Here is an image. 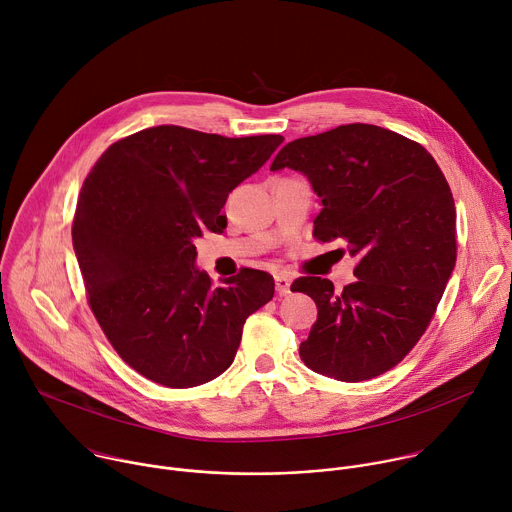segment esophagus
<instances>
[{
    "mask_svg": "<svg viewBox=\"0 0 512 512\" xmlns=\"http://www.w3.org/2000/svg\"><path fill=\"white\" fill-rule=\"evenodd\" d=\"M291 289V279L285 273H277L275 275V291L279 296H287Z\"/></svg>",
    "mask_w": 512,
    "mask_h": 512,
    "instance_id": "esophagus-1",
    "label": "esophagus"
}]
</instances>
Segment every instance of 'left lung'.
Returning <instances> with one entry per match:
<instances>
[{
  "label": "left lung",
  "mask_w": 512,
  "mask_h": 512,
  "mask_svg": "<svg viewBox=\"0 0 512 512\" xmlns=\"http://www.w3.org/2000/svg\"><path fill=\"white\" fill-rule=\"evenodd\" d=\"M281 168L306 174L322 198L314 239L356 257V281L340 294L314 275L291 283L318 306L302 360L346 383L391 371L427 330L456 265L446 176L421 143L369 123L289 141L271 164Z\"/></svg>",
  "instance_id": "left-lung-1"
}]
</instances>
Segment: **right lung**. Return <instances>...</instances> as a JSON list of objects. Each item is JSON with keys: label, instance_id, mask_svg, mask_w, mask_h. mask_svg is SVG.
I'll list each match as a JSON object with an SVG mask.
<instances>
[{"label": "right lung", "instance_id": "obj_1", "mask_svg": "<svg viewBox=\"0 0 512 512\" xmlns=\"http://www.w3.org/2000/svg\"><path fill=\"white\" fill-rule=\"evenodd\" d=\"M281 141L158 125L109 145L85 178L72 245L87 300L145 379L188 389L225 373L245 320L273 298V277L259 269L214 285L194 267V239L227 227L229 192Z\"/></svg>", "mask_w": 512, "mask_h": 512}]
</instances>
